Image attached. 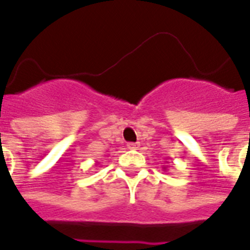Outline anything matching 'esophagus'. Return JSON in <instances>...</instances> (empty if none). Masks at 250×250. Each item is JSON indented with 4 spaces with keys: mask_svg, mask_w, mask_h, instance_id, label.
Returning <instances> with one entry per match:
<instances>
[{
    "mask_svg": "<svg viewBox=\"0 0 250 250\" xmlns=\"http://www.w3.org/2000/svg\"><path fill=\"white\" fill-rule=\"evenodd\" d=\"M137 146H139L137 143H128V144H127V148L128 149H137Z\"/></svg>",
    "mask_w": 250,
    "mask_h": 250,
    "instance_id": "obj_1",
    "label": "esophagus"
}]
</instances>
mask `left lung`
I'll use <instances>...</instances> for the list:
<instances>
[{"mask_svg":"<svg viewBox=\"0 0 250 250\" xmlns=\"http://www.w3.org/2000/svg\"><path fill=\"white\" fill-rule=\"evenodd\" d=\"M164 170H166V167H164Z\"/></svg>","mask_w":250,"mask_h":250,"instance_id":"8db88e82","label":"left lung"}]
</instances>
